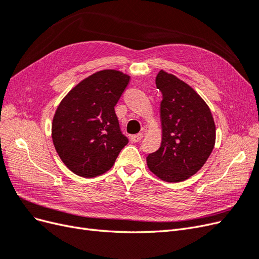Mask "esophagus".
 I'll list each match as a JSON object with an SVG mask.
<instances>
[{
	"label": "esophagus",
	"mask_w": 259,
	"mask_h": 259,
	"mask_svg": "<svg viewBox=\"0 0 259 259\" xmlns=\"http://www.w3.org/2000/svg\"><path fill=\"white\" fill-rule=\"evenodd\" d=\"M144 136H143V134L142 133H139V134H136V135H132L131 136V140L133 143H138L140 139H142Z\"/></svg>",
	"instance_id": "esophagus-1"
}]
</instances>
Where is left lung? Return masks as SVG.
<instances>
[{
	"label": "left lung",
	"mask_w": 259,
	"mask_h": 259,
	"mask_svg": "<svg viewBox=\"0 0 259 259\" xmlns=\"http://www.w3.org/2000/svg\"><path fill=\"white\" fill-rule=\"evenodd\" d=\"M155 84L162 93V143L147 156V165L164 182H184L201 169L213 151L215 122L205 101L174 74L161 70Z\"/></svg>",
	"instance_id": "left-lung-1"
}]
</instances>
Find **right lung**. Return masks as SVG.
<instances>
[{"label": "right lung", "instance_id": "right-lung-1", "mask_svg": "<svg viewBox=\"0 0 259 259\" xmlns=\"http://www.w3.org/2000/svg\"><path fill=\"white\" fill-rule=\"evenodd\" d=\"M130 75L101 70L70 91L55 112L52 138L65 165L92 178L110 169L128 139L122 134L114 111Z\"/></svg>", "mask_w": 259, "mask_h": 259}]
</instances>
